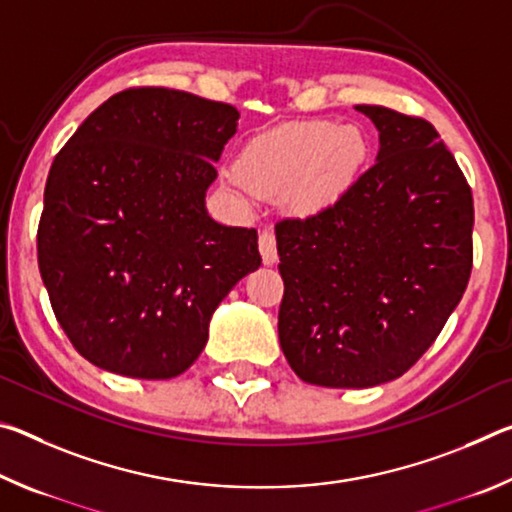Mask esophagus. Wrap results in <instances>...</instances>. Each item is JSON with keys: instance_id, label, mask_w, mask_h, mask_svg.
Segmentation results:
<instances>
[{"instance_id": "1", "label": "esophagus", "mask_w": 512, "mask_h": 512, "mask_svg": "<svg viewBox=\"0 0 512 512\" xmlns=\"http://www.w3.org/2000/svg\"><path fill=\"white\" fill-rule=\"evenodd\" d=\"M259 253H262V262L266 266H273L277 262V244L271 232H262L259 235Z\"/></svg>"}]
</instances>
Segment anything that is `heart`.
<instances>
[{
  "label": "heart",
  "instance_id": "obj_1",
  "mask_svg": "<svg viewBox=\"0 0 512 512\" xmlns=\"http://www.w3.org/2000/svg\"><path fill=\"white\" fill-rule=\"evenodd\" d=\"M368 151L357 126L293 121L250 137L235 167L223 171V183L239 194L282 198L296 216H318L352 192Z\"/></svg>",
  "mask_w": 512,
  "mask_h": 512
}]
</instances>
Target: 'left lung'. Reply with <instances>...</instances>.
Wrapping results in <instances>:
<instances>
[{"label": "left lung", "instance_id": "obj_1", "mask_svg": "<svg viewBox=\"0 0 512 512\" xmlns=\"http://www.w3.org/2000/svg\"><path fill=\"white\" fill-rule=\"evenodd\" d=\"M379 151L329 212L275 225L284 298L277 334L307 384L370 388L436 341L472 271L474 203L429 121L354 106Z\"/></svg>", "mask_w": 512, "mask_h": 512}]
</instances>
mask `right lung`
<instances>
[{
  "label": "right lung",
  "instance_id": "1",
  "mask_svg": "<svg viewBox=\"0 0 512 512\" xmlns=\"http://www.w3.org/2000/svg\"><path fill=\"white\" fill-rule=\"evenodd\" d=\"M237 121L228 103L135 88L103 101L56 155L38 264L60 327L94 366L178 377L221 300L262 264L257 230L205 207Z\"/></svg>",
  "mask_w": 512,
  "mask_h": 512
}]
</instances>
